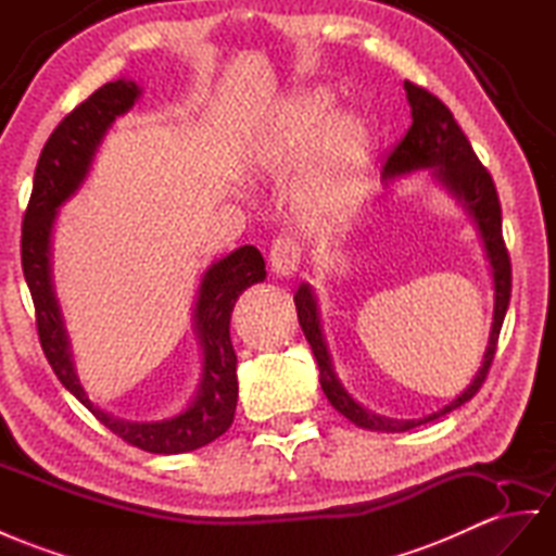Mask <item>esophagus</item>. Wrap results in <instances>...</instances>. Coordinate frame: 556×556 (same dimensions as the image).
I'll list each match as a JSON object with an SVG mask.
<instances>
[{
  "label": "esophagus",
  "mask_w": 556,
  "mask_h": 556,
  "mask_svg": "<svg viewBox=\"0 0 556 556\" xmlns=\"http://www.w3.org/2000/svg\"><path fill=\"white\" fill-rule=\"evenodd\" d=\"M269 263L279 277H291L301 267V247L293 237H277L273 249H269Z\"/></svg>",
  "instance_id": "1"
}]
</instances>
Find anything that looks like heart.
I'll return each mask as SVG.
<instances>
[{
	"mask_svg": "<svg viewBox=\"0 0 556 556\" xmlns=\"http://www.w3.org/2000/svg\"><path fill=\"white\" fill-rule=\"evenodd\" d=\"M331 103L321 89L295 96L255 154L263 176L295 174L289 199L307 227L343 223L357 208L366 185L364 126L354 115L329 122Z\"/></svg>",
	"mask_w": 556,
	"mask_h": 556,
	"instance_id": "obj_1",
	"label": "heart"
}]
</instances>
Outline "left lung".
I'll list each match as a JSON object with an SVG mask.
<instances>
[{"label":"left lung","instance_id":"8db88e82","mask_svg":"<svg viewBox=\"0 0 556 556\" xmlns=\"http://www.w3.org/2000/svg\"><path fill=\"white\" fill-rule=\"evenodd\" d=\"M406 98L410 105V129L402 138L400 146H396L388 162L386 170H382V178L392 180L396 176H406L410 170L420 168H434V178L444 185V188L458 199L463 208L472 216L479 237L483 241V251H486V258L491 265V277H493V291H495V305H493V324H491V336L486 352H483L481 368L477 371L475 380L469 382L463 394L455 396L451 404L439 408L437 414L425 416L420 420H392L386 416H376L371 410L357 404L343 388V382L338 380L333 359L326 348L324 331H321V319H319V307H317V295L312 291L309 283H301L298 287L293 301L298 309V321L303 326V333L307 343L315 352V359L319 366V382L326 394V400L331 406L343 414L354 425L366 427V430H378V432H406L410 427L430 422L439 416H446L448 410L463 406L465 402L472 400L483 386V380L489 376V368L495 357L497 348V336L503 329V319L509 305V293H511V265L507 247L503 239V213H501V199H497L493 178L479 162L472 146H469L467 136L453 119V112L439 101L434 93L418 87L414 81H404Z\"/></svg>","mask_w":556,"mask_h":556}]
</instances>
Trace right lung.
Here are the masks:
<instances>
[{
    "instance_id": "right-lung-1",
    "label": "right lung",
    "mask_w": 556,
    "mask_h": 556,
    "mask_svg": "<svg viewBox=\"0 0 556 556\" xmlns=\"http://www.w3.org/2000/svg\"><path fill=\"white\" fill-rule=\"evenodd\" d=\"M138 98L140 89L136 81H108L55 126L35 168L30 204L23 216L21 261L35 303L41 350L65 390L73 392L126 444L148 453L174 455L211 444L213 439L227 432V427L235 420L239 386L237 354L230 340V317L241 291L265 279V261L255 247H239L204 273L192 312V326L204 357L202 378H199L188 408L164 420L131 422L93 406L77 378L61 305L55 301L51 279V232L59 208L89 176L91 162L108 129L136 105Z\"/></svg>"
}]
</instances>
